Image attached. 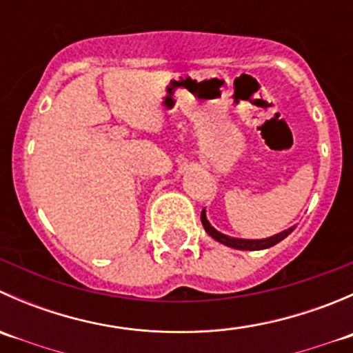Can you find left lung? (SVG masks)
I'll use <instances>...</instances> for the list:
<instances>
[{
  "label": "left lung",
  "instance_id": "obj_1",
  "mask_svg": "<svg viewBox=\"0 0 353 353\" xmlns=\"http://www.w3.org/2000/svg\"><path fill=\"white\" fill-rule=\"evenodd\" d=\"M201 223L210 237H213V239L219 241V243L229 245V248L241 249V251H259V249L272 248V245L279 244L280 241L285 239L288 234L295 229V227H290V229L283 230V232H280V234H275V236H272V237H266V239H237V237L225 236V234L219 232L215 227H212V223H210L208 219H206L205 208H203V212H201Z\"/></svg>",
  "mask_w": 353,
  "mask_h": 353
}]
</instances>
